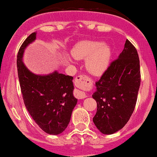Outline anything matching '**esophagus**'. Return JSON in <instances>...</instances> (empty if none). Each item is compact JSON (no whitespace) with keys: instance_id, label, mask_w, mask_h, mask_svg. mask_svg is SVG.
Returning a JSON list of instances; mask_svg holds the SVG:
<instances>
[{"instance_id":"34e87169","label":"esophagus","mask_w":157,"mask_h":157,"mask_svg":"<svg viewBox=\"0 0 157 157\" xmlns=\"http://www.w3.org/2000/svg\"><path fill=\"white\" fill-rule=\"evenodd\" d=\"M87 80V77L86 76H79L76 78L75 80V84L76 85L80 86V87H84L85 85L86 82ZM74 94L77 97V98H80V99H82V98H84L87 97V93H85L84 91H80L79 89H76L75 92H74Z\"/></svg>"}]
</instances>
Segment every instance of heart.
Here are the masks:
<instances>
[{"label": "heart", "mask_w": 157, "mask_h": 157, "mask_svg": "<svg viewBox=\"0 0 157 157\" xmlns=\"http://www.w3.org/2000/svg\"><path fill=\"white\" fill-rule=\"evenodd\" d=\"M73 57L85 60V68L93 76L101 75L109 66L112 58L111 48L106 44L92 40H82L71 50Z\"/></svg>", "instance_id": "obj_1"}]
</instances>
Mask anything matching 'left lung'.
Wrapping results in <instances>:
<instances>
[{
  "label": "left lung",
  "instance_id": "1",
  "mask_svg": "<svg viewBox=\"0 0 157 157\" xmlns=\"http://www.w3.org/2000/svg\"><path fill=\"white\" fill-rule=\"evenodd\" d=\"M140 82L138 52L126 40L117 59L95 83L92 97L97 102V112L93 122L101 133L112 135L128 123L135 109Z\"/></svg>",
  "mask_w": 157,
  "mask_h": 157
}]
</instances>
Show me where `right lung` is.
Returning a JSON list of instances; mask_svg holds the SVG:
<instances>
[{
  "instance_id": "add662e5",
  "label": "right lung",
  "mask_w": 157,
  "mask_h": 157,
  "mask_svg": "<svg viewBox=\"0 0 157 157\" xmlns=\"http://www.w3.org/2000/svg\"><path fill=\"white\" fill-rule=\"evenodd\" d=\"M36 36L34 32L26 38L17 56L21 91L26 109L36 124L46 133L57 135L67 128L77 103L73 95V77L57 70L44 75L35 74L25 66V49L35 41Z\"/></svg>"
}]
</instances>
